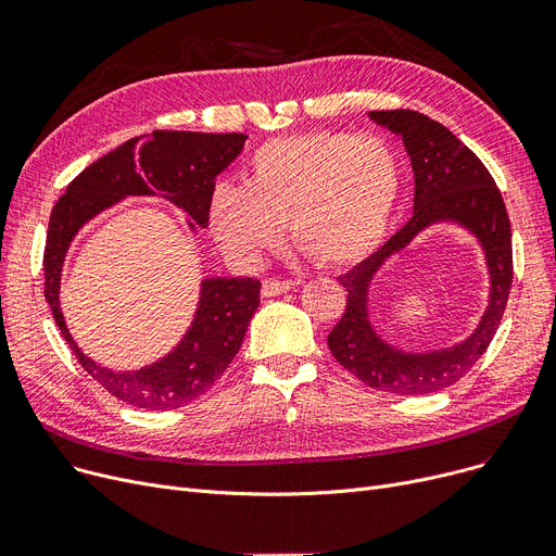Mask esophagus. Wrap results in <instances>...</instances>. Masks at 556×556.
<instances>
[{"label": "esophagus", "instance_id": "esophagus-1", "mask_svg": "<svg viewBox=\"0 0 556 556\" xmlns=\"http://www.w3.org/2000/svg\"><path fill=\"white\" fill-rule=\"evenodd\" d=\"M298 281L293 279H263V286H261V295L263 298H277L281 293H288L290 288H295Z\"/></svg>", "mask_w": 556, "mask_h": 556}]
</instances>
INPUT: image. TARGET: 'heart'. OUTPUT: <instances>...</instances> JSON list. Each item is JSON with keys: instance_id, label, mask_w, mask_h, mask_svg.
<instances>
[{"instance_id": "heart-1", "label": "heart", "mask_w": 556, "mask_h": 556, "mask_svg": "<svg viewBox=\"0 0 556 556\" xmlns=\"http://www.w3.org/2000/svg\"><path fill=\"white\" fill-rule=\"evenodd\" d=\"M401 182V162L381 137L290 135L258 146L243 185L216 187L210 229L239 263H256L281 241L288 223L290 239L313 261L356 266L383 243Z\"/></svg>"}]
</instances>
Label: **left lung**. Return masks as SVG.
I'll list each match as a JSON object with an SVG mask.
<instances>
[{
	"label": "left lung",
	"mask_w": 556,
	"mask_h": 556,
	"mask_svg": "<svg viewBox=\"0 0 556 556\" xmlns=\"http://www.w3.org/2000/svg\"><path fill=\"white\" fill-rule=\"evenodd\" d=\"M369 119L396 132L415 173L413 218L371 256L338 281L346 308L327 342L333 358L374 390L430 394L469 371L498 329L511 288V225L503 195L476 153L442 124L415 110H374ZM453 224L479 243L490 279L488 306L477 329L448 348L410 353L386 341L370 319V286L387 263L426 228Z\"/></svg>",
	"instance_id": "1"
}]
</instances>
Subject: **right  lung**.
<instances>
[{
	"instance_id": "1",
	"label": "right lung",
	"mask_w": 556,
	"mask_h": 556,
	"mask_svg": "<svg viewBox=\"0 0 556 556\" xmlns=\"http://www.w3.org/2000/svg\"><path fill=\"white\" fill-rule=\"evenodd\" d=\"M243 132L155 130L128 139L70 182L55 202L45 245V298L67 344L97 383L143 410H175L207 392L239 354L261 283L252 277L200 279L191 325L170 352L137 369H114L87 356L61 306L67 252L78 231L126 198H162L185 212L193 237L210 225L216 175L245 149Z\"/></svg>"
}]
</instances>
